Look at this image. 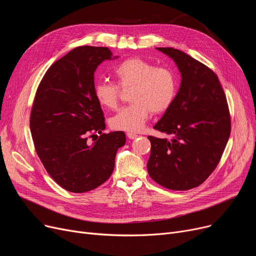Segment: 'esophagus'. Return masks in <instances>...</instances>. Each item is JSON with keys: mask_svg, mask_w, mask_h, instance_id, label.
I'll use <instances>...</instances> for the list:
<instances>
[{"mask_svg": "<svg viewBox=\"0 0 256 256\" xmlns=\"http://www.w3.org/2000/svg\"><path fill=\"white\" fill-rule=\"evenodd\" d=\"M126 136H128L130 139H136V138L138 137V135H136V134H134V132H128Z\"/></svg>", "mask_w": 256, "mask_h": 256, "instance_id": "obj_1", "label": "esophagus"}]
</instances>
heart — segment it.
<instances>
[{"label":"heart","instance_id":"b5f03b06","mask_svg":"<svg viewBox=\"0 0 256 256\" xmlns=\"http://www.w3.org/2000/svg\"><path fill=\"white\" fill-rule=\"evenodd\" d=\"M113 74L116 83L98 82L93 87L98 102L116 109L122 89L130 90V104L120 109L111 119L115 130L139 132L152 113L162 114L172 106L178 91V78L169 67L156 66L141 58H128L117 64Z\"/></svg>","mask_w":256,"mask_h":256}]
</instances>
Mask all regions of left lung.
I'll use <instances>...</instances> for the list:
<instances>
[{
	"label": "left lung",
	"instance_id": "obj_1",
	"mask_svg": "<svg viewBox=\"0 0 256 256\" xmlns=\"http://www.w3.org/2000/svg\"><path fill=\"white\" fill-rule=\"evenodd\" d=\"M171 57L182 74L172 106L154 126L171 140L148 136L147 170L167 189L184 191L202 184L219 164L230 136L228 104L217 74L184 52L158 48Z\"/></svg>",
	"mask_w": 256,
	"mask_h": 256
}]
</instances>
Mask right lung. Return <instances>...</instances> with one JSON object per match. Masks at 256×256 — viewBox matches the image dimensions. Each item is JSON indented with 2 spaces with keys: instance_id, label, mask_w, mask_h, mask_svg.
<instances>
[{
  "instance_id": "right-lung-1",
  "label": "right lung",
  "mask_w": 256,
  "mask_h": 256,
  "mask_svg": "<svg viewBox=\"0 0 256 256\" xmlns=\"http://www.w3.org/2000/svg\"><path fill=\"white\" fill-rule=\"evenodd\" d=\"M112 56L108 48L78 46L50 67L35 94L30 115L35 150L50 178L72 193L96 189L109 178L126 144L124 132H102L104 117L93 93L94 72Z\"/></svg>"
}]
</instances>
